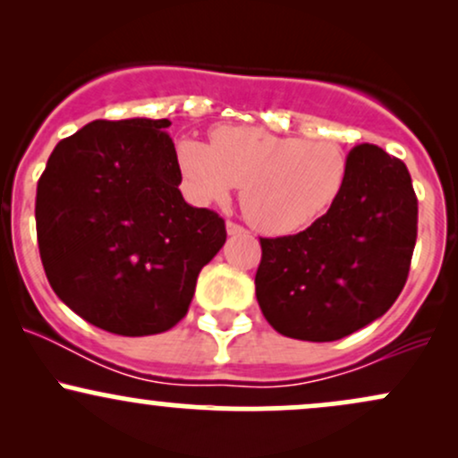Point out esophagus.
Listing matches in <instances>:
<instances>
[{"mask_svg": "<svg viewBox=\"0 0 458 458\" xmlns=\"http://www.w3.org/2000/svg\"><path fill=\"white\" fill-rule=\"evenodd\" d=\"M225 230H228V234H230V236L245 234V233H247V230L243 228V225H239V224H234V222H228V224H225Z\"/></svg>", "mask_w": 458, "mask_h": 458, "instance_id": "esophagus-1", "label": "esophagus"}]
</instances>
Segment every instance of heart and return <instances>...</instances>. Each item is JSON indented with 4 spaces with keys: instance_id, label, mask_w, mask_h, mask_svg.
I'll return each mask as SVG.
<instances>
[{
    "instance_id": "1",
    "label": "heart",
    "mask_w": 458,
    "mask_h": 458,
    "mask_svg": "<svg viewBox=\"0 0 458 458\" xmlns=\"http://www.w3.org/2000/svg\"><path fill=\"white\" fill-rule=\"evenodd\" d=\"M176 159L198 198L222 202L243 187L247 222L267 234H291L318 222L340 198L349 172L334 141L262 127H222L211 146L185 138Z\"/></svg>"
}]
</instances>
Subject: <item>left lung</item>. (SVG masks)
Masks as SVG:
<instances>
[{"label": "left lung", "instance_id": "obj_1", "mask_svg": "<svg viewBox=\"0 0 458 458\" xmlns=\"http://www.w3.org/2000/svg\"><path fill=\"white\" fill-rule=\"evenodd\" d=\"M340 198L299 234L260 239L256 299L282 335L331 343L383 317L401 295L418 236L407 165L375 144L346 157Z\"/></svg>", "mask_w": 458, "mask_h": 458}]
</instances>
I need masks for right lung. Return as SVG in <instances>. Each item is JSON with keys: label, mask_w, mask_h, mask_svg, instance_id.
I'll return each mask as SVG.
<instances>
[{"label": "right lung", "mask_w": 458, "mask_h": 458, "mask_svg": "<svg viewBox=\"0 0 458 458\" xmlns=\"http://www.w3.org/2000/svg\"><path fill=\"white\" fill-rule=\"evenodd\" d=\"M170 120H94L51 152L36 189L47 280L88 323L152 335L187 314L225 243L215 211L182 199Z\"/></svg>", "instance_id": "add662e5"}]
</instances>
